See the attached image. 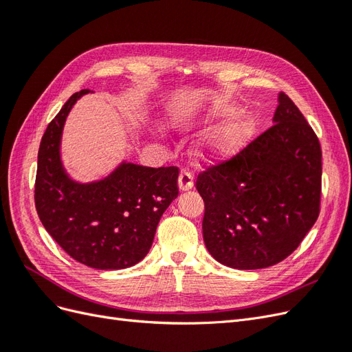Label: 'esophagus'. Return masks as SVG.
<instances>
[{"label":"esophagus","mask_w":352,"mask_h":352,"mask_svg":"<svg viewBox=\"0 0 352 352\" xmlns=\"http://www.w3.org/2000/svg\"><path fill=\"white\" fill-rule=\"evenodd\" d=\"M177 185H179V189L182 190H189L190 188L194 186V180H192V175H190L189 172H182L179 175V180H177Z\"/></svg>","instance_id":"esophagus-1"}]
</instances>
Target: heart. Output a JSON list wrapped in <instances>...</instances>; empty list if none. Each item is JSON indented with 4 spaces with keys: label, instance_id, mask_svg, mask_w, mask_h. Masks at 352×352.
Wrapping results in <instances>:
<instances>
[{
    "label": "heart",
    "instance_id": "heart-1",
    "mask_svg": "<svg viewBox=\"0 0 352 352\" xmlns=\"http://www.w3.org/2000/svg\"><path fill=\"white\" fill-rule=\"evenodd\" d=\"M238 113V107L228 102H214L202 111L194 122H216L234 116L229 122L208 133L199 146V154L206 160H228L238 154L250 142L255 132V120L247 113Z\"/></svg>",
    "mask_w": 352,
    "mask_h": 352
}]
</instances>
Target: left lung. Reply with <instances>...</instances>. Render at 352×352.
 I'll return each instance as SVG.
<instances>
[{
  "mask_svg": "<svg viewBox=\"0 0 352 352\" xmlns=\"http://www.w3.org/2000/svg\"><path fill=\"white\" fill-rule=\"evenodd\" d=\"M273 126L229 162L198 175L208 252L232 269L270 267L291 255L320 211L322 148L280 92Z\"/></svg>",
  "mask_w": 352,
  "mask_h": 352,
  "instance_id": "8db88e82",
  "label": "left lung"
}]
</instances>
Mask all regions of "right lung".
Masks as SVG:
<instances>
[{
    "instance_id": "1",
    "label": "right lung",
    "mask_w": 352,
    "mask_h": 352,
    "mask_svg": "<svg viewBox=\"0 0 352 352\" xmlns=\"http://www.w3.org/2000/svg\"><path fill=\"white\" fill-rule=\"evenodd\" d=\"M73 94L48 124L38 151L35 206L47 232L72 258L98 270H120L150 251L160 219L177 198V167L123 162L94 182H78L61 162V136Z\"/></svg>"
}]
</instances>
